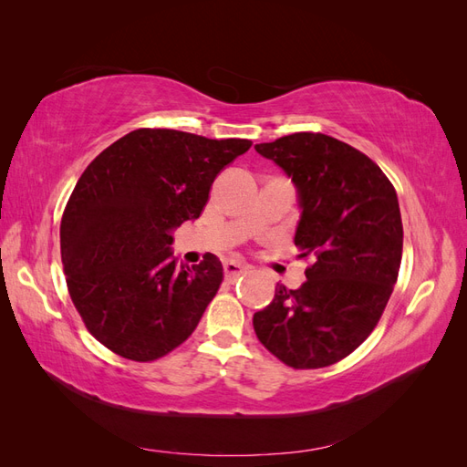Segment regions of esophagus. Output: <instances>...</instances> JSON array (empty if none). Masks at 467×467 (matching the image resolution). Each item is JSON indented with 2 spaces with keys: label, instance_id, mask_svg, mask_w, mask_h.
Instances as JSON below:
<instances>
[{
  "label": "esophagus",
  "instance_id": "1",
  "mask_svg": "<svg viewBox=\"0 0 467 467\" xmlns=\"http://www.w3.org/2000/svg\"><path fill=\"white\" fill-rule=\"evenodd\" d=\"M247 271H249V266L244 265V263H239V261H225L223 263V275H225V278H228V280H234L237 276H242Z\"/></svg>",
  "mask_w": 467,
  "mask_h": 467
}]
</instances>
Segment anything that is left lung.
Here are the masks:
<instances>
[{"label":"left lung","mask_w":467,"mask_h":467,"mask_svg":"<svg viewBox=\"0 0 467 467\" xmlns=\"http://www.w3.org/2000/svg\"><path fill=\"white\" fill-rule=\"evenodd\" d=\"M255 150L292 179L294 244L314 263L298 290L276 285L253 327L292 368H323L360 347L384 314L403 251L398 194L368 155L331 136L296 132Z\"/></svg>","instance_id":"8db88e82"}]
</instances>
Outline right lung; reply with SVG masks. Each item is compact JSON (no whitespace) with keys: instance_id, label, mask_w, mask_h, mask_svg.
I'll return each mask as SVG.
<instances>
[{"instance_id":"1","label":"right lung","mask_w":467,"mask_h":467,"mask_svg":"<svg viewBox=\"0 0 467 467\" xmlns=\"http://www.w3.org/2000/svg\"><path fill=\"white\" fill-rule=\"evenodd\" d=\"M249 148L140 129L88 165L64 210L60 249L69 296L99 343L150 362L196 329L223 268L212 253L177 265L173 232L201 216L218 173Z\"/></svg>"}]
</instances>
